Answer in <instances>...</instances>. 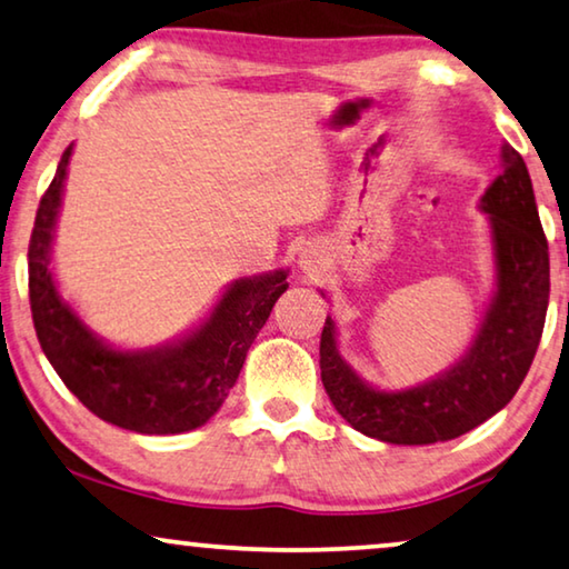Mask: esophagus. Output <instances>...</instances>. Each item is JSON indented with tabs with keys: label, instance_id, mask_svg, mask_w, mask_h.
Returning a JSON list of instances; mask_svg holds the SVG:
<instances>
[{
	"label": "esophagus",
	"instance_id": "34e87169",
	"mask_svg": "<svg viewBox=\"0 0 569 569\" xmlns=\"http://www.w3.org/2000/svg\"><path fill=\"white\" fill-rule=\"evenodd\" d=\"M303 262V270H309V273H317V262L313 260H301Z\"/></svg>",
	"mask_w": 569,
	"mask_h": 569
}]
</instances>
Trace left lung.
<instances>
[{"label":"left lung","mask_w":569,"mask_h":569,"mask_svg":"<svg viewBox=\"0 0 569 569\" xmlns=\"http://www.w3.org/2000/svg\"><path fill=\"white\" fill-rule=\"evenodd\" d=\"M480 209L493 227L498 291L455 368L409 391H376L339 358L335 321L327 317L319 342L321 383L337 413L362 435L391 445L447 442L501 411L527 378L547 317L549 244L527 163L511 146L503 148V173L490 183Z\"/></svg>","instance_id":"1"}]
</instances>
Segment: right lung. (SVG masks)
<instances>
[{
  "instance_id": "obj_1",
  "label": "right lung",
  "mask_w": 569,
  "mask_h": 569,
  "mask_svg": "<svg viewBox=\"0 0 569 569\" xmlns=\"http://www.w3.org/2000/svg\"><path fill=\"white\" fill-rule=\"evenodd\" d=\"M71 146L42 193L28 248L30 309L38 342L68 391L91 413L140 435H181L207 423L237 383L244 355L288 283L286 270L234 281L211 317L181 342L148 352L101 345L61 301L50 242Z\"/></svg>"
}]
</instances>
